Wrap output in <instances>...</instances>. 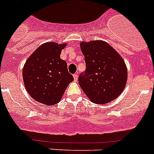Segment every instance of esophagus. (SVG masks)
I'll list each match as a JSON object with an SVG mask.
<instances>
[{"label":"esophagus","instance_id":"obj_1","mask_svg":"<svg viewBox=\"0 0 154 154\" xmlns=\"http://www.w3.org/2000/svg\"><path fill=\"white\" fill-rule=\"evenodd\" d=\"M73 77H74V81L77 82V80H78V78H79L78 73H75V74L73 75Z\"/></svg>","mask_w":154,"mask_h":154}]
</instances>
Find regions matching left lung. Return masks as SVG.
<instances>
[{
    "mask_svg": "<svg viewBox=\"0 0 154 154\" xmlns=\"http://www.w3.org/2000/svg\"><path fill=\"white\" fill-rule=\"evenodd\" d=\"M86 69L79 83L91 101L105 104L122 93L127 81V69L119 53L104 41L80 43Z\"/></svg>",
    "mask_w": 154,
    "mask_h": 154,
    "instance_id": "1",
    "label": "left lung"
}]
</instances>
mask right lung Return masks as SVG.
I'll return each instance as SVG.
<instances>
[{
  "instance_id": "obj_1",
  "label": "right lung",
  "mask_w": 154,
  "mask_h": 154,
  "mask_svg": "<svg viewBox=\"0 0 154 154\" xmlns=\"http://www.w3.org/2000/svg\"><path fill=\"white\" fill-rule=\"evenodd\" d=\"M66 44L47 42L39 46L27 59L23 80L28 93L35 101L50 106L58 103L74 80L67 63L60 58Z\"/></svg>"
}]
</instances>
